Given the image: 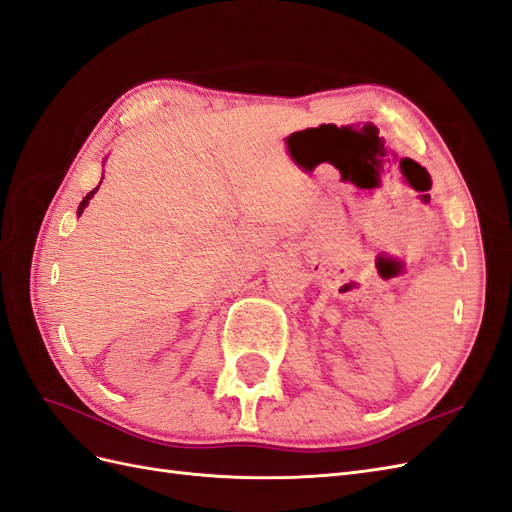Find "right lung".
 I'll use <instances>...</instances> for the list:
<instances>
[{
  "mask_svg": "<svg viewBox=\"0 0 512 512\" xmlns=\"http://www.w3.org/2000/svg\"><path fill=\"white\" fill-rule=\"evenodd\" d=\"M97 190H99V188H95V190H93V192H88V194H86V196H84V201H82V203H80V209H77V214H80V216H82V212H84V207H86V205H88V201H90V199H93V194H95V192H97Z\"/></svg>",
  "mask_w": 512,
  "mask_h": 512,
  "instance_id": "right-lung-1",
  "label": "right lung"
}]
</instances>
